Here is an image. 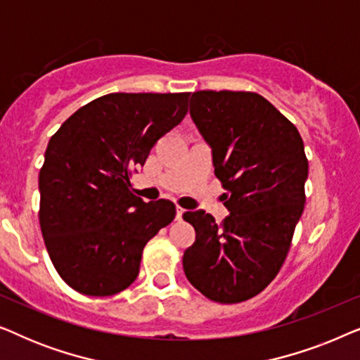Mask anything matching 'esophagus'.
<instances>
[{
	"instance_id": "obj_1",
	"label": "esophagus",
	"mask_w": 360,
	"mask_h": 360,
	"mask_svg": "<svg viewBox=\"0 0 360 360\" xmlns=\"http://www.w3.org/2000/svg\"><path fill=\"white\" fill-rule=\"evenodd\" d=\"M185 210L180 208V206H176V219H181V216H184Z\"/></svg>"
}]
</instances>
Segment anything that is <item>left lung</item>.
Masks as SVG:
<instances>
[{
	"label": "left lung",
	"mask_w": 360,
	"mask_h": 360,
	"mask_svg": "<svg viewBox=\"0 0 360 360\" xmlns=\"http://www.w3.org/2000/svg\"><path fill=\"white\" fill-rule=\"evenodd\" d=\"M190 115L213 149L229 216L216 224L205 211H186L196 240L185 250L184 270L206 298L240 303L262 292L287 259L307 201L303 139L252 91H195Z\"/></svg>",
	"instance_id": "obj_1"
}]
</instances>
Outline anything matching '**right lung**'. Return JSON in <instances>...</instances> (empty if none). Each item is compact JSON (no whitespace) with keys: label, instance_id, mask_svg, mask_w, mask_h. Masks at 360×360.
Listing matches in <instances>:
<instances>
[{"label":"right lung","instance_id":"right-lung-1","mask_svg":"<svg viewBox=\"0 0 360 360\" xmlns=\"http://www.w3.org/2000/svg\"><path fill=\"white\" fill-rule=\"evenodd\" d=\"M190 93H110L77 110L49 141L39 174V223L53 267L90 297L126 290L142 250L174 221L169 200L144 203L131 175L180 124Z\"/></svg>","mask_w":360,"mask_h":360}]
</instances>
